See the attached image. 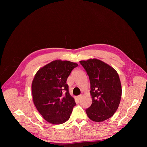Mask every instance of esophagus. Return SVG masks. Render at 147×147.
<instances>
[{
  "instance_id": "esophagus-1",
  "label": "esophagus",
  "mask_w": 147,
  "mask_h": 147,
  "mask_svg": "<svg viewBox=\"0 0 147 147\" xmlns=\"http://www.w3.org/2000/svg\"><path fill=\"white\" fill-rule=\"evenodd\" d=\"M82 97H83V95H82V94H80V95H79V96H77V98H78V100H80V99H82Z\"/></svg>"
}]
</instances>
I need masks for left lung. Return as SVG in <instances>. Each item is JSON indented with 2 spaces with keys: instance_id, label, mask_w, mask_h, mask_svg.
Here are the masks:
<instances>
[{
  "instance_id": "1",
  "label": "left lung",
  "mask_w": 147,
  "mask_h": 147,
  "mask_svg": "<svg viewBox=\"0 0 147 147\" xmlns=\"http://www.w3.org/2000/svg\"><path fill=\"white\" fill-rule=\"evenodd\" d=\"M90 78L91 105L86 110L92 121L101 122L112 117L118 108L121 97V82L117 72L97 59L80 61Z\"/></svg>"
}]
</instances>
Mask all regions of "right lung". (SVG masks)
Returning <instances> with one entry per match:
<instances>
[{"label":"right lung","instance_id":"obj_1","mask_svg":"<svg viewBox=\"0 0 147 147\" xmlns=\"http://www.w3.org/2000/svg\"><path fill=\"white\" fill-rule=\"evenodd\" d=\"M78 64L55 60L40 69L32 83L34 104L48 123L60 124L67 121L76 105L66 83L72 70Z\"/></svg>","mask_w":147,"mask_h":147}]
</instances>
